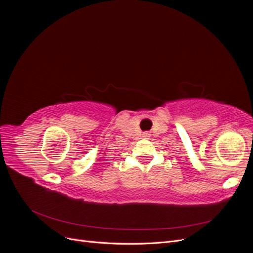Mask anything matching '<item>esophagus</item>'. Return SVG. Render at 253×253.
Here are the masks:
<instances>
[{"label":"esophagus","mask_w":253,"mask_h":253,"mask_svg":"<svg viewBox=\"0 0 253 253\" xmlns=\"http://www.w3.org/2000/svg\"><path fill=\"white\" fill-rule=\"evenodd\" d=\"M142 135H143L142 137H144V138H149V137H150V134H149L148 132H145V133H143Z\"/></svg>","instance_id":"1"}]
</instances>
